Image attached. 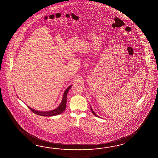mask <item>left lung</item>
<instances>
[{
    "instance_id": "obj_1",
    "label": "left lung",
    "mask_w": 158,
    "mask_h": 158,
    "mask_svg": "<svg viewBox=\"0 0 158 158\" xmlns=\"http://www.w3.org/2000/svg\"><path fill=\"white\" fill-rule=\"evenodd\" d=\"M90 108H91V111H92V112H93V114H94V115L96 116V117H98V118H99V116H98L97 115H96V114H95V112H94V111H93V109H92V108H91V106H90Z\"/></svg>"
}]
</instances>
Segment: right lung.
Here are the masks:
<instances>
[{"label": "right lung", "instance_id": "1", "mask_svg": "<svg viewBox=\"0 0 158 158\" xmlns=\"http://www.w3.org/2000/svg\"><path fill=\"white\" fill-rule=\"evenodd\" d=\"M71 87H72V85L69 86L67 89H65L64 94H63L61 103L59 106L58 108H56L55 110L49 111H36L35 110L32 109V108L28 106H27V107L29 108V109L31 110V111L38 115L43 116H51L58 115L59 114H60L65 110V108H66L67 93H69V89H71Z\"/></svg>", "mask_w": 158, "mask_h": 158}]
</instances>
